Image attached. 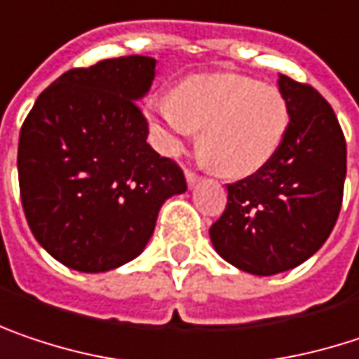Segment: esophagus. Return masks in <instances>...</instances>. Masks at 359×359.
<instances>
[{"label":"esophagus","mask_w":359,"mask_h":359,"mask_svg":"<svg viewBox=\"0 0 359 359\" xmlns=\"http://www.w3.org/2000/svg\"><path fill=\"white\" fill-rule=\"evenodd\" d=\"M184 179H187V184H189V187H195L197 182H201V177L195 175L193 170H187V172H184Z\"/></svg>","instance_id":"1"}]
</instances>
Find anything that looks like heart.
<instances>
[{
  "mask_svg": "<svg viewBox=\"0 0 359 359\" xmlns=\"http://www.w3.org/2000/svg\"><path fill=\"white\" fill-rule=\"evenodd\" d=\"M147 111L168 154L201 129L199 151L224 179H245L269 164L290 125L287 102L276 86L236 74L184 78L172 98H154Z\"/></svg>",
  "mask_w": 359,
  "mask_h": 359,
  "instance_id": "obj_1",
  "label": "heart"
}]
</instances>
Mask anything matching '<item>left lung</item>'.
<instances>
[{"label":"left lung","instance_id":"8db88e82","mask_svg":"<svg viewBox=\"0 0 359 359\" xmlns=\"http://www.w3.org/2000/svg\"><path fill=\"white\" fill-rule=\"evenodd\" d=\"M290 109L285 137L269 164L228 184V203L210 228L215 252L252 276H276L310 259L341 210L347 149L331 104L279 74Z\"/></svg>","mask_w":359,"mask_h":359}]
</instances>
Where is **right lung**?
Segmentation results:
<instances>
[{"instance_id": "add662e5", "label": "right lung", "mask_w": 359, "mask_h": 359, "mask_svg": "<svg viewBox=\"0 0 359 359\" xmlns=\"http://www.w3.org/2000/svg\"><path fill=\"white\" fill-rule=\"evenodd\" d=\"M154 76L144 55L69 69L22 125V208L39 245L69 269L102 273L140 257L164 201L187 191L179 166L147 144L137 102Z\"/></svg>"}]
</instances>
